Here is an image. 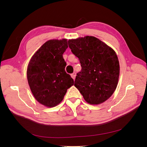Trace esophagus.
<instances>
[{
	"mask_svg": "<svg viewBox=\"0 0 147 147\" xmlns=\"http://www.w3.org/2000/svg\"><path fill=\"white\" fill-rule=\"evenodd\" d=\"M76 73H72L71 74V78L74 80L75 79V78H76Z\"/></svg>",
	"mask_w": 147,
	"mask_h": 147,
	"instance_id": "obj_1",
	"label": "esophagus"
}]
</instances>
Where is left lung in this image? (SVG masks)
<instances>
[{
  "label": "left lung",
  "instance_id": "8db88e82",
  "mask_svg": "<svg viewBox=\"0 0 147 147\" xmlns=\"http://www.w3.org/2000/svg\"><path fill=\"white\" fill-rule=\"evenodd\" d=\"M68 46L81 64L74 86L85 101L100 104L109 99L117 88L120 65L115 51L94 36L68 40Z\"/></svg>",
  "mask_w": 147,
  "mask_h": 147
}]
</instances>
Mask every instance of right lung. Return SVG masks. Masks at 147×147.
Listing matches in <instances>:
<instances>
[{
    "label": "right lung",
    "instance_id": "add662e5",
    "mask_svg": "<svg viewBox=\"0 0 147 147\" xmlns=\"http://www.w3.org/2000/svg\"><path fill=\"white\" fill-rule=\"evenodd\" d=\"M67 40H49L31 58L27 76L30 88L37 101L47 107H53L63 101L74 80L65 71L63 53Z\"/></svg>",
    "mask_w": 147,
    "mask_h": 147
}]
</instances>
